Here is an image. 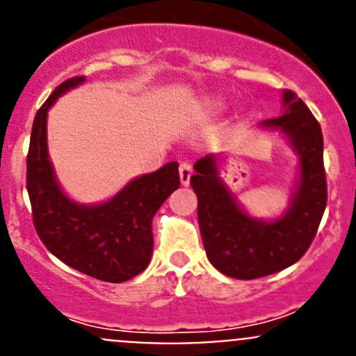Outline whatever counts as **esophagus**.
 I'll return each mask as SVG.
<instances>
[{
    "label": "esophagus",
    "mask_w": 356,
    "mask_h": 356,
    "mask_svg": "<svg viewBox=\"0 0 356 356\" xmlns=\"http://www.w3.org/2000/svg\"><path fill=\"white\" fill-rule=\"evenodd\" d=\"M191 175H193V167L188 163V161H184V163L179 165V177H181L182 186H189Z\"/></svg>",
    "instance_id": "1"
}]
</instances>
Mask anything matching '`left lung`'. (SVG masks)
Here are the masks:
<instances>
[{
    "mask_svg": "<svg viewBox=\"0 0 356 356\" xmlns=\"http://www.w3.org/2000/svg\"><path fill=\"white\" fill-rule=\"evenodd\" d=\"M286 111L261 122L281 131L300 156V181L284 215L264 222L250 217L218 177L217 156L195 163L191 186L198 196V224L204 251L217 270L234 279H258L296 264L314 241L327 204L324 138L308 106L286 89Z\"/></svg>",
    "mask_w": 356,
    "mask_h": 356,
    "instance_id": "left-lung-1",
    "label": "left lung"
}]
</instances>
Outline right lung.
<instances>
[{"instance_id": "right-lung-1", "label": "right lung", "mask_w": 356, "mask_h": 356, "mask_svg": "<svg viewBox=\"0 0 356 356\" xmlns=\"http://www.w3.org/2000/svg\"><path fill=\"white\" fill-rule=\"evenodd\" d=\"M84 82L67 79L38 110L27 153V193L32 220L42 245L68 267L105 282H124L148 267L153 253L152 222L179 188V163L170 161L129 182L102 204H79L60 189L48 158L46 117L58 96Z\"/></svg>"}]
</instances>
